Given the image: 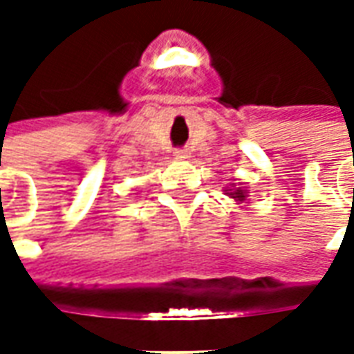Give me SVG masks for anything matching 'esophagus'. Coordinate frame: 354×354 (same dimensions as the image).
Masks as SVG:
<instances>
[{
    "instance_id": "34e87169",
    "label": "esophagus",
    "mask_w": 354,
    "mask_h": 354,
    "mask_svg": "<svg viewBox=\"0 0 354 354\" xmlns=\"http://www.w3.org/2000/svg\"><path fill=\"white\" fill-rule=\"evenodd\" d=\"M174 155H176V159H187V157H189V151L184 149V147H178V149H174Z\"/></svg>"
}]
</instances>
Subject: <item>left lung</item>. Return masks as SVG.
Returning a JSON list of instances; mask_svg holds the SVG:
<instances>
[{"label": "left lung", "instance_id": "left-lung-1", "mask_svg": "<svg viewBox=\"0 0 354 354\" xmlns=\"http://www.w3.org/2000/svg\"><path fill=\"white\" fill-rule=\"evenodd\" d=\"M231 195H233V197H235V199H237V201H245V197H246L245 193L241 192V189H237V192H235V193H231Z\"/></svg>", "mask_w": 354, "mask_h": 354}]
</instances>
